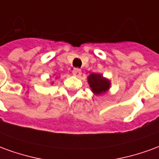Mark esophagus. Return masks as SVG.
<instances>
[{"instance_id": "1", "label": "esophagus", "mask_w": 159, "mask_h": 159, "mask_svg": "<svg viewBox=\"0 0 159 159\" xmlns=\"http://www.w3.org/2000/svg\"><path fill=\"white\" fill-rule=\"evenodd\" d=\"M72 74L75 76H77V77H79L81 75H82V71H81V70L77 69V68H74L72 70Z\"/></svg>"}]
</instances>
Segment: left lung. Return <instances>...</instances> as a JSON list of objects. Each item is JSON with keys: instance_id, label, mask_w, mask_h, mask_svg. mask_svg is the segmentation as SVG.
<instances>
[{"instance_id": "obj_1", "label": "left lung", "mask_w": 159, "mask_h": 159, "mask_svg": "<svg viewBox=\"0 0 159 159\" xmlns=\"http://www.w3.org/2000/svg\"><path fill=\"white\" fill-rule=\"evenodd\" d=\"M88 83L91 91L95 95H100L107 93L111 88V81L100 73H91L88 76Z\"/></svg>"}]
</instances>
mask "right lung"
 <instances>
[{"label":"right lung","mask_w":159,"mask_h":159,"mask_svg":"<svg viewBox=\"0 0 159 159\" xmlns=\"http://www.w3.org/2000/svg\"><path fill=\"white\" fill-rule=\"evenodd\" d=\"M52 83H53V82H52Z\"/></svg>","instance_id":"right-lung-1"}]
</instances>
